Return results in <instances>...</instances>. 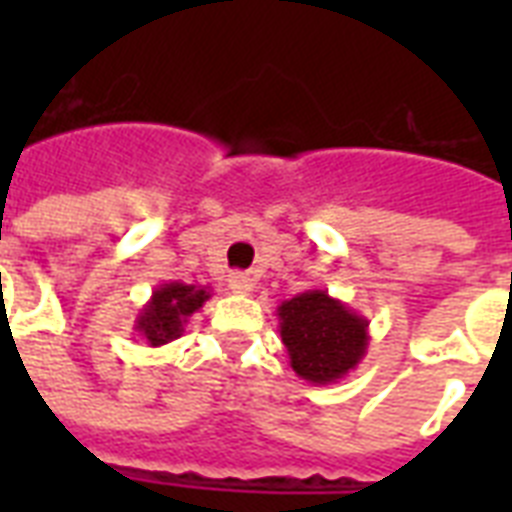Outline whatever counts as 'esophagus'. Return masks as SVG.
Here are the masks:
<instances>
[{"label": "esophagus", "mask_w": 512, "mask_h": 512, "mask_svg": "<svg viewBox=\"0 0 512 512\" xmlns=\"http://www.w3.org/2000/svg\"><path fill=\"white\" fill-rule=\"evenodd\" d=\"M228 287H231L236 295H249V292L255 289V279H252L249 273H233L231 279H228Z\"/></svg>", "instance_id": "1"}]
</instances>
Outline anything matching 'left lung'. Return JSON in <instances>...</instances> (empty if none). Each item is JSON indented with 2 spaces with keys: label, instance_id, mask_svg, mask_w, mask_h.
I'll return each mask as SVG.
<instances>
[{
  "label": "left lung",
  "instance_id": "1",
  "mask_svg": "<svg viewBox=\"0 0 512 512\" xmlns=\"http://www.w3.org/2000/svg\"><path fill=\"white\" fill-rule=\"evenodd\" d=\"M281 342L297 377L329 385L353 372L369 345V319L324 289H305L276 308Z\"/></svg>",
  "mask_w": 512,
  "mask_h": 512
}]
</instances>
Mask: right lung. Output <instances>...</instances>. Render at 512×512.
Returning a JSON list of instances; mask_svg holds the SVG:
<instances>
[{
    "label": "right lung",
    "mask_w": 512,
    "mask_h": 512,
    "mask_svg": "<svg viewBox=\"0 0 512 512\" xmlns=\"http://www.w3.org/2000/svg\"><path fill=\"white\" fill-rule=\"evenodd\" d=\"M209 297H212L209 287H196V284H183V281L159 284L151 300L138 313L135 332L151 348H162L183 335L188 319L207 303Z\"/></svg>",
    "instance_id": "obj_1"
}]
</instances>
